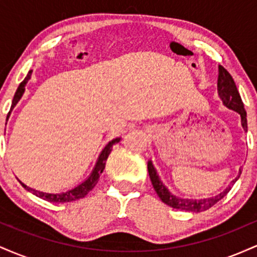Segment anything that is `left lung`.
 <instances>
[{
	"label": "left lung",
	"instance_id": "obj_1",
	"mask_svg": "<svg viewBox=\"0 0 257 257\" xmlns=\"http://www.w3.org/2000/svg\"><path fill=\"white\" fill-rule=\"evenodd\" d=\"M217 94H219L220 99L222 100V104L226 106L229 110H233L238 112L240 116V122L241 126L245 132H247V122H246V111L244 108V104L241 101V98L238 93L237 85H235L234 81H233L232 76L229 75V72L227 71L223 66L219 65V78H217ZM147 169H149V175L151 179V182L155 188L156 193L158 194V197L163 203H166L167 205L172 206V208L180 209V210L185 211H192V213H200V211L208 210L209 208L216 204L219 200H221L227 193L229 192V190L232 188V186L235 184L238 179H239L241 169H239L238 176L234 180H232L231 184L225 191L220 192L219 194L214 197H209V198H200V199H188V198H180V197L175 196L170 192L167 188V186L161 181L159 175L156 170L155 166H153L152 161L150 159L147 162Z\"/></svg>",
	"mask_w": 257,
	"mask_h": 257
}]
</instances>
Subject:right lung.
Instances as JSON below:
<instances>
[{"label": "right lung", "mask_w": 257, "mask_h": 257, "mask_svg": "<svg viewBox=\"0 0 257 257\" xmlns=\"http://www.w3.org/2000/svg\"><path fill=\"white\" fill-rule=\"evenodd\" d=\"M31 73H32V71L30 70L28 75H26V77L24 78V81H23L22 83L19 84V87H18L16 94H14L13 101H12L11 110L7 114V120H8V118H10L13 108L16 107L18 102H19V100L22 99L23 95H24L25 85L28 84L29 79L31 78ZM119 141H120V138L113 139V140H111L110 143H108L107 145L102 149V151L100 152L98 161H96L95 166H94L93 170H91V173L89 174V176H88V178L85 179L83 182L78 184L76 187L71 188V190H67V191H65V192H60V193H48V192H42V191H38V190H35V188L29 187V186L23 184L20 180H19V182L22 184V186L25 188L26 191H29V192H31L32 194H35V196L40 197V198H42L44 200H48V202H51V203H66V202H73V200L83 198V197L87 196V194L89 193V191L93 190V188L95 187V185L98 184L100 175H101V173L104 172V169H105V164H106V161H107L108 155H110L112 151V146H113L114 144L119 143Z\"/></svg>", "instance_id": "1"}]
</instances>
